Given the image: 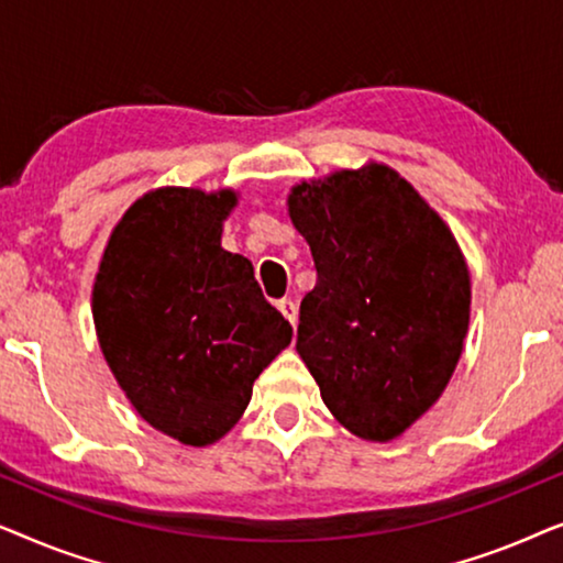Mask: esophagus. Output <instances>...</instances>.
Returning <instances> with one entry per match:
<instances>
[{
  "instance_id": "1",
  "label": "esophagus",
  "mask_w": 563,
  "mask_h": 563,
  "mask_svg": "<svg viewBox=\"0 0 563 563\" xmlns=\"http://www.w3.org/2000/svg\"><path fill=\"white\" fill-rule=\"evenodd\" d=\"M279 310L284 318H287L291 325H297V305L291 299H279Z\"/></svg>"
}]
</instances>
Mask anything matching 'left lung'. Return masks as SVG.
<instances>
[{
    "instance_id": "8db88e82",
    "label": "left lung",
    "mask_w": 563,
    "mask_h": 563,
    "mask_svg": "<svg viewBox=\"0 0 563 563\" xmlns=\"http://www.w3.org/2000/svg\"><path fill=\"white\" fill-rule=\"evenodd\" d=\"M289 218L318 268L299 356L353 435L391 441L441 397L464 349L472 284L456 238L382 164L297 184Z\"/></svg>"
}]
</instances>
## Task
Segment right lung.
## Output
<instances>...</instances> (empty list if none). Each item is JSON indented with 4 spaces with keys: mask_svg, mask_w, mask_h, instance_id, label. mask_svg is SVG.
Masks as SVG:
<instances>
[{
    "mask_svg": "<svg viewBox=\"0 0 563 563\" xmlns=\"http://www.w3.org/2000/svg\"><path fill=\"white\" fill-rule=\"evenodd\" d=\"M235 191L166 187L130 207L95 282L97 338L137 415L187 445L220 441L291 325L249 258L220 245Z\"/></svg>",
    "mask_w": 563,
    "mask_h": 563,
    "instance_id": "right-lung-1",
    "label": "right lung"
}]
</instances>
